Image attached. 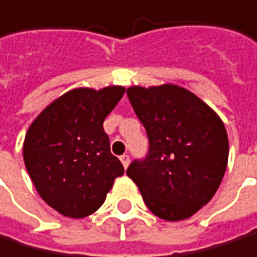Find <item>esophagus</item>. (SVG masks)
<instances>
[{"instance_id":"esophagus-1","label":"esophagus","mask_w":257,"mask_h":257,"mask_svg":"<svg viewBox=\"0 0 257 257\" xmlns=\"http://www.w3.org/2000/svg\"><path fill=\"white\" fill-rule=\"evenodd\" d=\"M120 163H122V166H124V168H127L128 163H130V157L128 155H120Z\"/></svg>"}]
</instances>
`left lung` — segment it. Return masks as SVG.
Masks as SVG:
<instances>
[{
	"label": "left lung",
	"instance_id": "1",
	"mask_svg": "<svg viewBox=\"0 0 257 257\" xmlns=\"http://www.w3.org/2000/svg\"><path fill=\"white\" fill-rule=\"evenodd\" d=\"M130 103L149 138V154L127 176L149 210L166 221L195 215L213 198L228 166V132L198 95L177 84L130 86Z\"/></svg>",
	"mask_w": 257,
	"mask_h": 257
}]
</instances>
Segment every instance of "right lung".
<instances>
[{
  "instance_id": "right-lung-1",
  "label": "right lung",
  "mask_w": 257,
  "mask_h": 257,
  "mask_svg": "<svg viewBox=\"0 0 257 257\" xmlns=\"http://www.w3.org/2000/svg\"><path fill=\"white\" fill-rule=\"evenodd\" d=\"M124 86L75 87L51 102L29 125L23 160L33 184L51 209L84 218L105 202L124 166L109 152L105 117Z\"/></svg>"
}]
</instances>
